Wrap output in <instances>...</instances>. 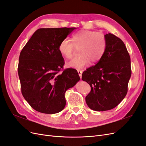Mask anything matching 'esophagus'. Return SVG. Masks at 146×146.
<instances>
[{"label":"esophagus","mask_w":146,"mask_h":146,"mask_svg":"<svg viewBox=\"0 0 146 146\" xmlns=\"http://www.w3.org/2000/svg\"><path fill=\"white\" fill-rule=\"evenodd\" d=\"M77 72H78V75H79V76H80V78H82V73H83L82 70H77Z\"/></svg>","instance_id":"1"}]
</instances>
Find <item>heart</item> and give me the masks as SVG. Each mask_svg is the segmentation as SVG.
I'll return each instance as SVG.
<instances>
[{
  "instance_id": "b5f03b06",
  "label": "heart",
  "mask_w": 146,
  "mask_h": 146,
  "mask_svg": "<svg viewBox=\"0 0 146 146\" xmlns=\"http://www.w3.org/2000/svg\"><path fill=\"white\" fill-rule=\"evenodd\" d=\"M72 42L64 39L58 46L60 54L66 58H72L75 47L79 48L78 56L68 61L66 66L80 70L89 65L98 62L102 58L107 48V39L105 35L92 30H83L72 35Z\"/></svg>"
}]
</instances>
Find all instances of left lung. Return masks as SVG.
<instances>
[{
  "instance_id": "1",
  "label": "left lung",
  "mask_w": 146,
  "mask_h": 146,
  "mask_svg": "<svg viewBox=\"0 0 146 146\" xmlns=\"http://www.w3.org/2000/svg\"><path fill=\"white\" fill-rule=\"evenodd\" d=\"M107 48L96 65L82 74V80L91 86L86 96L87 105L98 111L117 106L124 99L131 77L130 57L124 43L111 33L105 35Z\"/></svg>"
}]
</instances>
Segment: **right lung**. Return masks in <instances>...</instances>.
<instances>
[{
    "label": "right lung",
    "instance_id": "1",
    "mask_svg": "<svg viewBox=\"0 0 146 146\" xmlns=\"http://www.w3.org/2000/svg\"><path fill=\"white\" fill-rule=\"evenodd\" d=\"M76 27L39 29L21 50L18 75L23 96L36 111L55 114L64 109L65 92L80 80L76 69L59 74L64 64L61 41Z\"/></svg>",
    "mask_w": 146,
    "mask_h": 146
}]
</instances>
